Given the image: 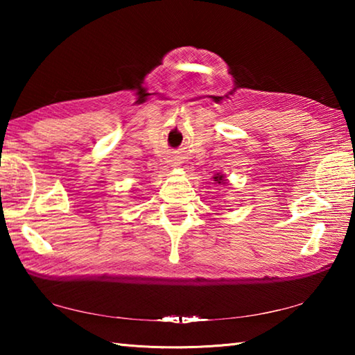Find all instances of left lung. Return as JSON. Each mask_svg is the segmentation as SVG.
Listing matches in <instances>:
<instances>
[{
  "label": "left lung",
  "instance_id": "1",
  "mask_svg": "<svg viewBox=\"0 0 355 355\" xmlns=\"http://www.w3.org/2000/svg\"><path fill=\"white\" fill-rule=\"evenodd\" d=\"M213 178H214V182L219 183V184H224V183H225L224 175H220V173H216V175H214Z\"/></svg>",
  "mask_w": 355,
  "mask_h": 355
}]
</instances>
